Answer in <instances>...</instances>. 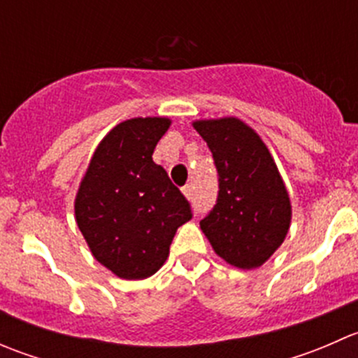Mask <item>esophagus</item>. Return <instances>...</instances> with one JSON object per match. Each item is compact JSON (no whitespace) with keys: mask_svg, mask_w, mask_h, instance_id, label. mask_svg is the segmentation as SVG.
<instances>
[{"mask_svg":"<svg viewBox=\"0 0 358 358\" xmlns=\"http://www.w3.org/2000/svg\"><path fill=\"white\" fill-rule=\"evenodd\" d=\"M182 192H183V196L187 197V199H192V185H185L182 189Z\"/></svg>","mask_w":358,"mask_h":358,"instance_id":"1","label":"esophagus"}]
</instances>
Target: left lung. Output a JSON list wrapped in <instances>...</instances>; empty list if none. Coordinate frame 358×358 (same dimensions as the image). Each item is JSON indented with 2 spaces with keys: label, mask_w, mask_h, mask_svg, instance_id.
Instances as JSON below:
<instances>
[{
  "label": "left lung",
  "mask_w": 358,
  "mask_h": 358,
  "mask_svg": "<svg viewBox=\"0 0 358 358\" xmlns=\"http://www.w3.org/2000/svg\"><path fill=\"white\" fill-rule=\"evenodd\" d=\"M218 169V199L201 230L220 258L252 270L279 249L291 225V201L272 154L237 117L194 121Z\"/></svg>",
  "instance_id": "obj_1"
}]
</instances>
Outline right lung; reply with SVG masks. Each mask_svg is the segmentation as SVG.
Returning a JSON list of instances; mask_svg holds the SVG:
<instances>
[{
  "label": "right lung",
  "instance_id": "add662e5",
  "mask_svg": "<svg viewBox=\"0 0 358 358\" xmlns=\"http://www.w3.org/2000/svg\"><path fill=\"white\" fill-rule=\"evenodd\" d=\"M168 117H133L110 129L93 152L74 201L76 222L99 263L121 279L154 275L168 259L189 201L152 161Z\"/></svg>",
  "mask_w": 358,
  "mask_h": 358
}]
</instances>
